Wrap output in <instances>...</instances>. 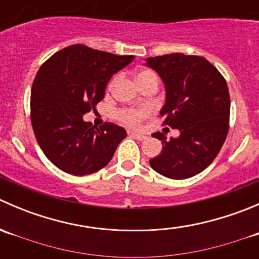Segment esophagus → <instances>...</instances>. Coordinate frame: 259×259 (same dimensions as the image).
<instances>
[{"mask_svg": "<svg viewBox=\"0 0 259 259\" xmlns=\"http://www.w3.org/2000/svg\"><path fill=\"white\" fill-rule=\"evenodd\" d=\"M132 138H134V139L137 140H145L146 139V135L144 134H140V133H132Z\"/></svg>", "mask_w": 259, "mask_h": 259, "instance_id": "obj_1", "label": "esophagus"}]
</instances>
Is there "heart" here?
<instances>
[{
  "label": "heart",
  "mask_w": 259,
  "mask_h": 259,
  "mask_svg": "<svg viewBox=\"0 0 259 259\" xmlns=\"http://www.w3.org/2000/svg\"><path fill=\"white\" fill-rule=\"evenodd\" d=\"M153 74L151 71H142L138 76H142V75H148ZM150 114V109L148 108H139V109H125V110L120 111V119L122 122L130 125V126H135V125L140 124L143 120L145 119L148 115Z\"/></svg>",
  "instance_id": "b5f03b06"
}]
</instances>
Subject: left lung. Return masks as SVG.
Instances as JSON below:
<instances>
[{"instance_id":"obj_1","label":"left lung","mask_w":259,"mask_h":259,"mask_svg":"<svg viewBox=\"0 0 259 259\" xmlns=\"http://www.w3.org/2000/svg\"><path fill=\"white\" fill-rule=\"evenodd\" d=\"M146 66L165 85L164 124L179 130L178 138L153 134L163 150L150 159V166L170 179H187L204 170L218 155L229 129L227 81L204 57L169 54L148 57Z\"/></svg>"}]
</instances>
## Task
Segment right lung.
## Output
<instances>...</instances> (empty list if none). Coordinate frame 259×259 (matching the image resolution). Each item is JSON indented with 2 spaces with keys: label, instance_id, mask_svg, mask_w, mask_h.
I'll return each mask as SVG.
<instances>
[{
  "label": "right lung",
  "instance_id": "obj_1",
  "mask_svg": "<svg viewBox=\"0 0 259 259\" xmlns=\"http://www.w3.org/2000/svg\"><path fill=\"white\" fill-rule=\"evenodd\" d=\"M134 60L83 45L60 50L42 64L31 89V122L46 158L65 173L88 176L113 158L124 127L83 121L105 95L114 74Z\"/></svg>",
  "mask_w": 259,
  "mask_h": 259
}]
</instances>
